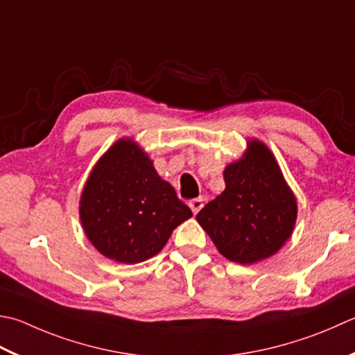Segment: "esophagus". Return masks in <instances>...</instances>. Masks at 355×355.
Wrapping results in <instances>:
<instances>
[{
  "label": "esophagus",
  "instance_id": "1",
  "mask_svg": "<svg viewBox=\"0 0 355 355\" xmlns=\"http://www.w3.org/2000/svg\"><path fill=\"white\" fill-rule=\"evenodd\" d=\"M189 206L193 214H198L201 207H203V198H196L189 201Z\"/></svg>",
  "mask_w": 355,
  "mask_h": 355
}]
</instances>
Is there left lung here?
Returning a JSON list of instances; mask_svg holds the SVG:
<instances>
[{"instance_id": "left-lung-1", "label": "left lung", "mask_w": 355, "mask_h": 355, "mask_svg": "<svg viewBox=\"0 0 355 355\" xmlns=\"http://www.w3.org/2000/svg\"><path fill=\"white\" fill-rule=\"evenodd\" d=\"M226 187L197 214L218 252L254 265L280 251L293 235L297 198L268 146L251 138L243 155L229 163Z\"/></svg>"}]
</instances>
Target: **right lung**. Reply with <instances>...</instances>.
Instances as JSON below:
<instances>
[{
    "instance_id": "add662e5",
    "label": "right lung",
    "mask_w": 355,
    "mask_h": 355,
    "mask_svg": "<svg viewBox=\"0 0 355 355\" xmlns=\"http://www.w3.org/2000/svg\"><path fill=\"white\" fill-rule=\"evenodd\" d=\"M192 211L158 175L132 138H120L90 171L80 197L86 237L109 260L135 265L152 259Z\"/></svg>"
}]
</instances>
